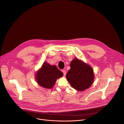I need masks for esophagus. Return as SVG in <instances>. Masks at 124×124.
I'll list each match as a JSON object with an SVG mask.
<instances>
[{
	"mask_svg": "<svg viewBox=\"0 0 124 124\" xmlns=\"http://www.w3.org/2000/svg\"><path fill=\"white\" fill-rule=\"evenodd\" d=\"M62 72L63 73L64 76H65L66 74V72L65 70H62Z\"/></svg>",
	"mask_w": 124,
	"mask_h": 124,
	"instance_id": "1",
	"label": "esophagus"
}]
</instances>
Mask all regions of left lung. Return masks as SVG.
Masks as SVG:
<instances>
[{
    "mask_svg": "<svg viewBox=\"0 0 124 124\" xmlns=\"http://www.w3.org/2000/svg\"><path fill=\"white\" fill-rule=\"evenodd\" d=\"M70 67L66 78L74 89L82 91L91 86L94 78L92 67L77 58L71 61Z\"/></svg>",
    "mask_w": 124,
    "mask_h": 124,
    "instance_id": "8db88e82",
    "label": "left lung"
}]
</instances>
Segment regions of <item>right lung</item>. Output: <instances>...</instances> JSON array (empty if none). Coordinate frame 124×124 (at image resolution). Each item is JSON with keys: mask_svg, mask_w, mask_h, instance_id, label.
Instances as JSON below:
<instances>
[{"mask_svg": "<svg viewBox=\"0 0 124 124\" xmlns=\"http://www.w3.org/2000/svg\"><path fill=\"white\" fill-rule=\"evenodd\" d=\"M63 74L55 65H51L44 62L42 67L36 74L37 83L45 88H53L56 80L63 76Z\"/></svg>", "mask_w": 124, "mask_h": 124, "instance_id": "obj_1", "label": "right lung"}]
</instances>
